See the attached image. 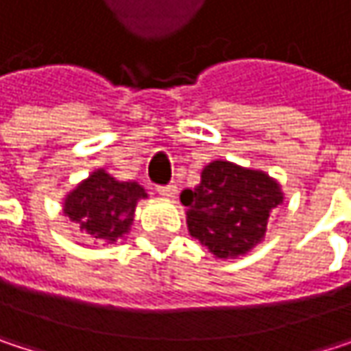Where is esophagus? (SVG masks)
<instances>
[{"instance_id":"obj_1","label":"esophagus","mask_w":351,"mask_h":351,"mask_svg":"<svg viewBox=\"0 0 351 351\" xmlns=\"http://www.w3.org/2000/svg\"><path fill=\"white\" fill-rule=\"evenodd\" d=\"M156 191H158V195H162L167 199H173L176 195V184H160V186H156Z\"/></svg>"}]
</instances>
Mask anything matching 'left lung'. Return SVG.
Returning a JSON list of instances; mask_svg holds the SVG:
<instances>
[{
    "label": "left lung",
    "mask_w": 351,
    "mask_h": 351,
    "mask_svg": "<svg viewBox=\"0 0 351 351\" xmlns=\"http://www.w3.org/2000/svg\"><path fill=\"white\" fill-rule=\"evenodd\" d=\"M189 232L217 258H236L262 242L270 211L282 203L276 180L260 171L215 160L195 191H182Z\"/></svg>",
    "instance_id": "8db88e82"
}]
</instances>
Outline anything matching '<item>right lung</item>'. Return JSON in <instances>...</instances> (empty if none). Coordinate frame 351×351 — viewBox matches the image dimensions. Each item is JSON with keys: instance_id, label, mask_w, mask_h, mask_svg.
I'll list each match as a JSON object with an SVG mask.
<instances>
[{"instance_id": "add662e5", "label": "right lung", "mask_w": 351, "mask_h": 351, "mask_svg": "<svg viewBox=\"0 0 351 351\" xmlns=\"http://www.w3.org/2000/svg\"><path fill=\"white\" fill-rule=\"evenodd\" d=\"M146 197L138 182H119L95 171L64 199V215L95 240L117 242L130 232L136 203Z\"/></svg>"}]
</instances>
